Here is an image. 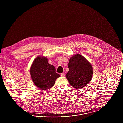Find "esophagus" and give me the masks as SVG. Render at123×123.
<instances>
[{"mask_svg":"<svg viewBox=\"0 0 123 123\" xmlns=\"http://www.w3.org/2000/svg\"><path fill=\"white\" fill-rule=\"evenodd\" d=\"M65 76V74H64V73H61V76Z\"/></svg>","mask_w":123,"mask_h":123,"instance_id":"obj_1","label":"esophagus"}]
</instances>
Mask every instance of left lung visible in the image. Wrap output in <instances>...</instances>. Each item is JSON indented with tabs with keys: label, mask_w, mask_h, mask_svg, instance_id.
<instances>
[{
	"label": "left lung",
	"mask_w": 123,
	"mask_h": 123,
	"mask_svg": "<svg viewBox=\"0 0 123 123\" xmlns=\"http://www.w3.org/2000/svg\"><path fill=\"white\" fill-rule=\"evenodd\" d=\"M68 67L69 71L66 77L73 87L80 89L91 81L93 75V67L82 55L76 53L71 57Z\"/></svg>",
	"instance_id": "left-lung-1"
}]
</instances>
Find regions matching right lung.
I'll return each instance as SVG.
<instances>
[{"label": "right lung", "mask_w": 123, "mask_h": 123, "mask_svg": "<svg viewBox=\"0 0 123 123\" xmlns=\"http://www.w3.org/2000/svg\"><path fill=\"white\" fill-rule=\"evenodd\" d=\"M45 56H39L33 61L30 68V74L35 86L40 89L47 90L54 85L60 76L56 72L55 67L48 63Z\"/></svg>", "instance_id": "add662e5"}]
</instances>
